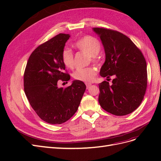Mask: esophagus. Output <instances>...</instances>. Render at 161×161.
<instances>
[{"mask_svg": "<svg viewBox=\"0 0 161 161\" xmlns=\"http://www.w3.org/2000/svg\"><path fill=\"white\" fill-rule=\"evenodd\" d=\"M91 85V83H86V89H89V87H90V86Z\"/></svg>", "mask_w": 161, "mask_h": 161, "instance_id": "34e87169", "label": "esophagus"}]
</instances>
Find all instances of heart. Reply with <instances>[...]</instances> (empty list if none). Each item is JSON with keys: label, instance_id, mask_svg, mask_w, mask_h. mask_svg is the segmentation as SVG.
<instances>
[{"label": "heart", "instance_id": "obj_1", "mask_svg": "<svg viewBox=\"0 0 161 161\" xmlns=\"http://www.w3.org/2000/svg\"><path fill=\"white\" fill-rule=\"evenodd\" d=\"M74 46L78 50L85 53H88L92 56V60L95 62H99V58L97 56L101 50V44L97 38L91 36H85L76 40ZM61 58L63 64L69 69H73L75 66V58L72 51L69 49H64L62 51ZM97 75V70L94 67H86L77 69L73 74V77L75 80L89 83L93 80Z\"/></svg>", "mask_w": 161, "mask_h": 161}]
</instances>
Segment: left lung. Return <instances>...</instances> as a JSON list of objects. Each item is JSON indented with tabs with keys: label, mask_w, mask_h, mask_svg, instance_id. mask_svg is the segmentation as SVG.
Masks as SVG:
<instances>
[{
	"label": "left lung",
	"mask_w": 161,
	"mask_h": 161,
	"mask_svg": "<svg viewBox=\"0 0 161 161\" xmlns=\"http://www.w3.org/2000/svg\"><path fill=\"white\" fill-rule=\"evenodd\" d=\"M105 52V62L100 70L102 77L115 79L109 84H99V103L109 113L121 116L137 109L147 87V62L142 52L124 34L103 27H94Z\"/></svg>",
	"instance_id": "left-lung-1"
}]
</instances>
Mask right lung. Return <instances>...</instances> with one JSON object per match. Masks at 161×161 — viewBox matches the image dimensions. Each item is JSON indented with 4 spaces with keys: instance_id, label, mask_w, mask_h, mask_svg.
Wrapping results in <instances>:
<instances>
[{
    "instance_id": "obj_1",
    "label": "right lung",
    "mask_w": 161,
    "mask_h": 161,
    "mask_svg": "<svg viewBox=\"0 0 161 161\" xmlns=\"http://www.w3.org/2000/svg\"><path fill=\"white\" fill-rule=\"evenodd\" d=\"M69 37V34L60 33L39 46L24 72V91L31 108L50 124H61L72 117L86 89L84 82L77 80L66 88L58 86V80L70 79L61 58Z\"/></svg>"
}]
</instances>
